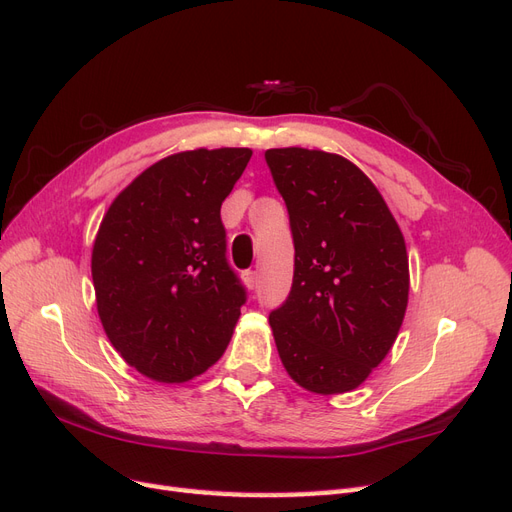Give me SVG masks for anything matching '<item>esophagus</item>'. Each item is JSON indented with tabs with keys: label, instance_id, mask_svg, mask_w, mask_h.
Here are the masks:
<instances>
[{
	"label": "esophagus",
	"instance_id": "esophagus-1",
	"mask_svg": "<svg viewBox=\"0 0 512 512\" xmlns=\"http://www.w3.org/2000/svg\"><path fill=\"white\" fill-rule=\"evenodd\" d=\"M243 277H245V284H247V286H250V288H256V284H258V271L250 269V271H245V273H243Z\"/></svg>",
	"mask_w": 512,
	"mask_h": 512
}]
</instances>
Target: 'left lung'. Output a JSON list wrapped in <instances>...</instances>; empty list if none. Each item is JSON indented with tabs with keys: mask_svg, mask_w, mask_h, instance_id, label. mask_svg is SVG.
<instances>
[{
	"mask_svg": "<svg viewBox=\"0 0 512 512\" xmlns=\"http://www.w3.org/2000/svg\"><path fill=\"white\" fill-rule=\"evenodd\" d=\"M294 245L286 301L269 314L280 359L303 389L365 382L389 354L408 305L404 235L363 170L342 156L269 149Z\"/></svg>",
	"mask_w": 512,
	"mask_h": 512,
	"instance_id": "left-lung-1",
	"label": "left lung"
}]
</instances>
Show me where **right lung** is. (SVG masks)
I'll return each instance as SVG.
<instances>
[{"label":"right lung","mask_w":512,"mask_h":512,"mask_svg":"<svg viewBox=\"0 0 512 512\" xmlns=\"http://www.w3.org/2000/svg\"><path fill=\"white\" fill-rule=\"evenodd\" d=\"M252 151L194 149L138 175L108 207L91 254L98 314L123 361L185 382L224 354L247 301L226 258L222 203Z\"/></svg>","instance_id":"right-lung-1"}]
</instances>
